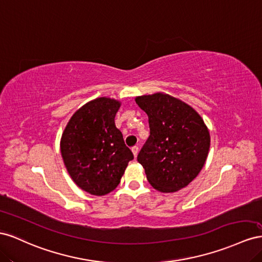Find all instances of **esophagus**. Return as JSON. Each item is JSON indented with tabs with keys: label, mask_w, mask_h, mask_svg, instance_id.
Returning <instances> with one entry per match:
<instances>
[{
	"label": "esophagus",
	"mask_w": 262,
	"mask_h": 262,
	"mask_svg": "<svg viewBox=\"0 0 262 262\" xmlns=\"http://www.w3.org/2000/svg\"><path fill=\"white\" fill-rule=\"evenodd\" d=\"M132 151H133V154H134V157H137V155H138V151H139V148L137 147V146H134L133 148H132Z\"/></svg>",
	"instance_id": "esophagus-1"
}]
</instances>
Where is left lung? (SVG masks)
I'll return each instance as SVG.
<instances>
[{
    "mask_svg": "<svg viewBox=\"0 0 262 262\" xmlns=\"http://www.w3.org/2000/svg\"><path fill=\"white\" fill-rule=\"evenodd\" d=\"M148 115L149 135L137 156L148 182L163 193L177 192L196 178L210 150V133L190 105L163 93L137 96Z\"/></svg>",
    "mask_w": 262,
    "mask_h": 262,
    "instance_id": "8db88e82",
    "label": "left lung"
}]
</instances>
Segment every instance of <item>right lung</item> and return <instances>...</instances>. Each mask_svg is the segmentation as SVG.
<instances>
[{"label": "right lung", "instance_id": "1", "mask_svg": "<svg viewBox=\"0 0 262 262\" xmlns=\"http://www.w3.org/2000/svg\"><path fill=\"white\" fill-rule=\"evenodd\" d=\"M119 106L121 103L108 98L89 102L72 115L62 134L64 166L74 183L92 195L113 191L134 159L115 126Z\"/></svg>", "mask_w": 262, "mask_h": 262}]
</instances>
